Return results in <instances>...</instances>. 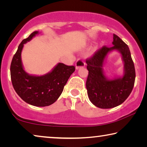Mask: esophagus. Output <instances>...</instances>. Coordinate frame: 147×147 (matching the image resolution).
I'll list each match as a JSON object with an SVG mask.
<instances>
[{
	"label": "esophagus",
	"instance_id": "obj_1",
	"mask_svg": "<svg viewBox=\"0 0 147 147\" xmlns=\"http://www.w3.org/2000/svg\"><path fill=\"white\" fill-rule=\"evenodd\" d=\"M86 63L83 59H78V60L76 61V63H75V66H76V69H78L80 67H84L85 66Z\"/></svg>",
	"mask_w": 147,
	"mask_h": 147
}]
</instances>
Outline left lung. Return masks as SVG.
Returning a JSON list of instances; mask_svg holds the SVG:
<instances>
[{"mask_svg": "<svg viewBox=\"0 0 147 147\" xmlns=\"http://www.w3.org/2000/svg\"><path fill=\"white\" fill-rule=\"evenodd\" d=\"M112 44L111 47H101L86 61L89 71L86 80L89 98L94 106L102 109L112 108L124 102L131 93L135 82V67L128 45L114 34ZM113 49L122 54L125 74L122 78L108 80L104 76L101 67L107 54Z\"/></svg>", "mask_w": 147, "mask_h": 147, "instance_id": "obj_1", "label": "left lung"}]
</instances>
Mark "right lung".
<instances>
[{
    "instance_id": "1",
    "label": "right lung",
    "mask_w": 147,
    "mask_h": 147,
    "mask_svg": "<svg viewBox=\"0 0 147 147\" xmlns=\"http://www.w3.org/2000/svg\"><path fill=\"white\" fill-rule=\"evenodd\" d=\"M37 34L38 31L34 32L20 43L12 59L10 74L12 85L20 97L32 106L44 107L57 100L69 77L75 71V67L59 63L51 73L45 75L37 76L27 74L22 65L21 51L24 44Z\"/></svg>"
}]
</instances>
